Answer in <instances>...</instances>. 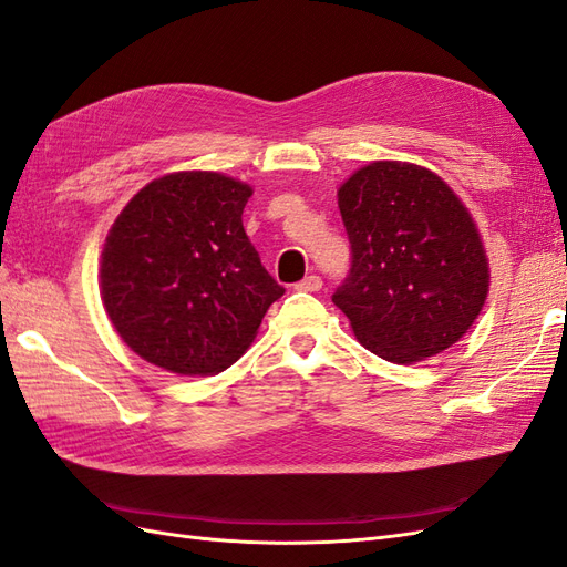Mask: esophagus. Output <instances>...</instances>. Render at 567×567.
Masks as SVG:
<instances>
[{"label": "esophagus", "instance_id": "obj_1", "mask_svg": "<svg viewBox=\"0 0 567 567\" xmlns=\"http://www.w3.org/2000/svg\"><path fill=\"white\" fill-rule=\"evenodd\" d=\"M321 286H323L321 277H317V274H310V277H305L302 281L296 284V290H305V293H317Z\"/></svg>", "mask_w": 567, "mask_h": 567}]
</instances>
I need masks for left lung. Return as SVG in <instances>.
Here are the masks:
<instances>
[{
	"instance_id": "obj_1",
	"label": "left lung",
	"mask_w": 567,
	"mask_h": 567,
	"mask_svg": "<svg viewBox=\"0 0 567 567\" xmlns=\"http://www.w3.org/2000/svg\"><path fill=\"white\" fill-rule=\"evenodd\" d=\"M352 265L333 302L362 346L394 364L433 357L487 300V255L452 188L421 165L375 161L340 186Z\"/></svg>"
}]
</instances>
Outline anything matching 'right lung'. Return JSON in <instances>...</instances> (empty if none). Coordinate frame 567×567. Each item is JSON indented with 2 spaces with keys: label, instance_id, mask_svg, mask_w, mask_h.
I'll return each mask as SVG.
<instances>
[{
  "label": "right lung",
  "instance_id": "obj_1",
  "mask_svg": "<svg viewBox=\"0 0 567 567\" xmlns=\"http://www.w3.org/2000/svg\"><path fill=\"white\" fill-rule=\"evenodd\" d=\"M252 188L219 173L153 179L101 252V300L127 346L182 375H210L252 342L284 296L244 229Z\"/></svg>",
  "mask_w": 567,
  "mask_h": 567
}]
</instances>
